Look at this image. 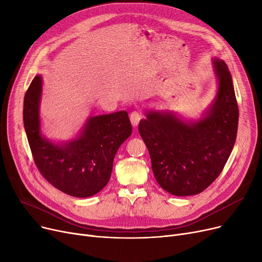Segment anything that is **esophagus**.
I'll return each mask as SVG.
<instances>
[{"instance_id":"34e87169","label":"esophagus","mask_w":262,"mask_h":262,"mask_svg":"<svg viewBox=\"0 0 262 262\" xmlns=\"http://www.w3.org/2000/svg\"><path fill=\"white\" fill-rule=\"evenodd\" d=\"M143 118V115L142 113L140 112H133L129 116V119H130V122H132V125L133 126H137L139 124V122L141 121V119Z\"/></svg>"}]
</instances>
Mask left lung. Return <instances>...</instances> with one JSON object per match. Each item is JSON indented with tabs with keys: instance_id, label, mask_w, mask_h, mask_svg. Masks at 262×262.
<instances>
[{
	"instance_id": "obj_1",
	"label": "left lung",
	"mask_w": 262,
	"mask_h": 262,
	"mask_svg": "<svg viewBox=\"0 0 262 262\" xmlns=\"http://www.w3.org/2000/svg\"><path fill=\"white\" fill-rule=\"evenodd\" d=\"M219 90L205 119L185 124L170 115L146 114L139 134L160 187L176 196L194 195L223 171L235 145L239 109L227 64L214 59Z\"/></svg>"
}]
</instances>
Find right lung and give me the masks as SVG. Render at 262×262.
<instances>
[{"instance_id":"1","label":"right lung","mask_w":262,"mask_h":262,"mask_svg":"<svg viewBox=\"0 0 262 262\" xmlns=\"http://www.w3.org/2000/svg\"><path fill=\"white\" fill-rule=\"evenodd\" d=\"M40 95L41 76L36 75L24 96L23 122L37 169L66 194L75 198L96 194L108 184L117 150L132 134L127 113L90 118L78 138L55 145L40 134Z\"/></svg>"}]
</instances>
